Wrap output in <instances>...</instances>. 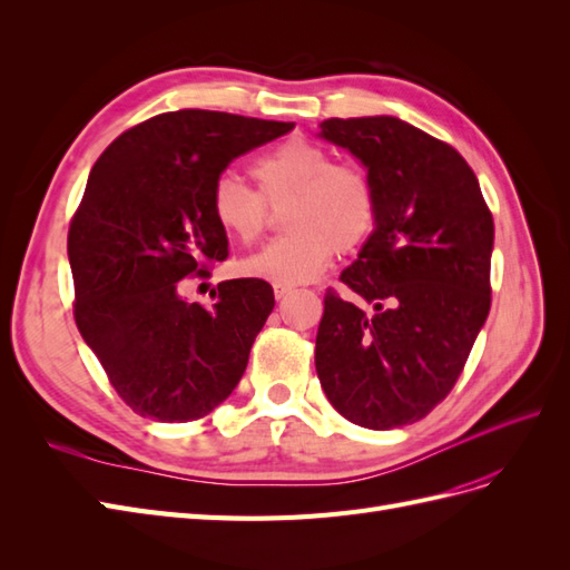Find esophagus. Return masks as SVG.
Returning a JSON list of instances; mask_svg holds the SVG:
<instances>
[{
	"label": "esophagus",
	"instance_id": "1",
	"mask_svg": "<svg viewBox=\"0 0 570 570\" xmlns=\"http://www.w3.org/2000/svg\"><path fill=\"white\" fill-rule=\"evenodd\" d=\"M292 292H295V287H292V285H281V283H275V285H273V295H275V299H285L287 295H292Z\"/></svg>",
	"mask_w": 570,
	"mask_h": 570
}]
</instances>
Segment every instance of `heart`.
I'll list each match as a JSON object with an SVG mask.
<instances>
[{"label": "heart", "instance_id": "b5f03b06", "mask_svg": "<svg viewBox=\"0 0 570 570\" xmlns=\"http://www.w3.org/2000/svg\"><path fill=\"white\" fill-rule=\"evenodd\" d=\"M256 189L233 174L212 185V214L223 233L252 245L268 228V206H281L289 230L239 264L249 278L299 285L314 281L337 254L366 243L375 228L377 199L364 168L337 164L331 151L308 142L287 140L252 164Z\"/></svg>", "mask_w": 570, "mask_h": 570}]
</instances>
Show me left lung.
Listing matches in <instances>:
<instances>
[{"label": "left lung", "instance_id": "obj_1", "mask_svg": "<svg viewBox=\"0 0 570 570\" xmlns=\"http://www.w3.org/2000/svg\"><path fill=\"white\" fill-rule=\"evenodd\" d=\"M321 135L368 168L375 228L327 287L316 373L344 419L390 430L452 392L492 304L494 220L473 168L438 137L392 116L327 118Z\"/></svg>", "mask_w": 570, "mask_h": 570}]
</instances>
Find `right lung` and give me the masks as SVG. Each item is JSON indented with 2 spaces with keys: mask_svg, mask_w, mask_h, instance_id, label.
Returning <instances> with one entry per match:
<instances>
[{
  "mask_svg": "<svg viewBox=\"0 0 570 570\" xmlns=\"http://www.w3.org/2000/svg\"><path fill=\"white\" fill-rule=\"evenodd\" d=\"M295 128L281 120L180 109L120 132L92 166L68 228L73 316L109 383L164 423L206 416L243 377L273 312L258 278L220 283L216 304L185 302V278L228 258L212 185L233 159Z\"/></svg>",
  "mask_w": 570,
  "mask_h": 570,
  "instance_id": "right-lung-1",
  "label": "right lung"
}]
</instances>
